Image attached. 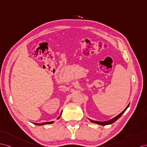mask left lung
I'll use <instances>...</instances> for the list:
<instances>
[{
	"mask_svg": "<svg viewBox=\"0 0 147 147\" xmlns=\"http://www.w3.org/2000/svg\"><path fill=\"white\" fill-rule=\"evenodd\" d=\"M129 107V104H128V105H127V107H126V108H125V109L122 112H121L119 115H118L117 116H116L115 117H114L113 119H111V120H109V121H95V120H90V119H88L90 120V121L91 122H92V123H96V124H98V125H110V124H112V123H114L115 122V121H116V120H117L118 119H119V118L123 115V113L125 112V111H126V110L128 109V107Z\"/></svg>",
	"mask_w": 147,
	"mask_h": 147,
	"instance_id": "8db88e82",
	"label": "left lung"
}]
</instances>
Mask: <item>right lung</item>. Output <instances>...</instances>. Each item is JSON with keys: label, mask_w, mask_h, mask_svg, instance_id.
Returning a JSON list of instances; mask_svg holds the SVG:
<instances>
[{"label": "right lung", "mask_w": 147, "mask_h": 147, "mask_svg": "<svg viewBox=\"0 0 147 147\" xmlns=\"http://www.w3.org/2000/svg\"><path fill=\"white\" fill-rule=\"evenodd\" d=\"M62 112H61V113H60V116L57 118V119H60V115H61V114H62ZM54 122V121H50V122H44V123H40V124H38V123H34V124H35V125H45V124H51V123H53Z\"/></svg>", "instance_id": "1"}]
</instances>
